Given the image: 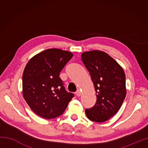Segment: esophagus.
<instances>
[{
    "label": "esophagus",
    "instance_id": "obj_1",
    "mask_svg": "<svg viewBox=\"0 0 148 148\" xmlns=\"http://www.w3.org/2000/svg\"><path fill=\"white\" fill-rule=\"evenodd\" d=\"M81 94H82L81 91H80L79 89H77V91L76 92V96H77V97H79L81 96Z\"/></svg>",
    "mask_w": 148,
    "mask_h": 148
}]
</instances>
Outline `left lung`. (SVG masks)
<instances>
[{
	"instance_id": "1",
	"label": "left lung",
	"mask_w": 148,
	"mask_h": 148,
	"mask_svg": "<svg viewBox=\"0 0 148 148\" xmlns=\"http://www.w3.org/2000/svg\"><path fill=\"white\" fill-rule=\"evenodd\" d=\"M81 57L91 76L97 95L96 104L85 112L91 121L104 122L117 113L126 96L124 71L112 57L102 51H86Z\"/></svg>"
}]
</instances>
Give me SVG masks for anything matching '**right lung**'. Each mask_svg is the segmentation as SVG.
Masks as SVG:
<instances>
[{"instance_id": "obj_1", "label": "right lung", "mask_w": 148, "mask_h": 148, "mask_svg": "<svg viewBox=\"0 0 148 148\" xmlns=\"http://www.w3.org/2000/svg\"><path fill=\"white\" fill-rule=\"evenodd\" d=\"M73 56L65 50L47 49L32 57L23 74V96L35 114L45 119L58 117L74 94L66 91L59 74Z\"/></svg>"}]
</instances>
